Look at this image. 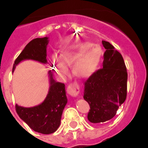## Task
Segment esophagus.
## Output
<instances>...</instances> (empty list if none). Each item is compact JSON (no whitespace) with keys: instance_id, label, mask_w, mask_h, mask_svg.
<instances>
[{"instance_id":"obj_1","label":"esophagus","mask_w":148,"mask_h":148,"mask_svg":"<svg viewBox=\"0 0 148 148\" xmlns=\"http://www.w3.org/2000/svg\"><path fill=\"white\" fill-rule=\"evenodd\" d=\"M68 94L73 97H76L79 95V88L77 84H70L67 88Z\"/></svg>"}]
</instances>
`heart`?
Instances as JSON below:
<instances>
[{
	"mask_svg": "<svg viewBox=\"0 0 148 148\" xmlns=\"http://www.w3.org/2000/svg\"><path fill=\"white\" fill-rule=\"evenodd\" d=\"M102 57V49L88 41L64 48L60 55L53 54L52 63L57 75L65 78L69 74L67 66L73 64V71L82 78L88 77L97 69Z\"/></svg>",
	"mask_w": 148,
	"mask_h": 148,
	"instance_id": "b5f03b06",
	"label": "heart"
}]
</instances>
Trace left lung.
<instances>
[{"mask_svg": "<svg viewBox=\"0 0 148 148\" xmlns=\"http://www.w3.org/2000/svg\"><path fill=\"white\" fill-rule=\"evenodd\" d=\"M102 45L106 49L103 68L85 81L84 88L83 98L90 107L88 119L93 123L114 118L127 95L128 74L122 55L108 41Z\"/></svg>", "mask_w": 148, "mask_h": 148, "instance_id": "left-lung-1", "label": "left lung"}]
</instances>
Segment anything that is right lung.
Wrapping results in <instances>:
<instances>
[{"instance_id": "1", "label": "right lung", "mask_w": 148, "mask_h": 148, "mask_svg": "<svg viewBox=\"0 0 148 148\" xmlns=\"http://www.w3.org/2000/svg\"><path fill=\"white\" fill-rule=\"evenodd\" d=\"M48 43V37L37 38L30 41L15 60L12 71L23 60H32L44 64L47 63ZM48 74L49 88L44 101L32 107H24L16 104V111L19 117L34 132L43 134H49L57 131L68 101L64 84L56 82L51 71H48Z\"/></svg>"}]
</instances>
